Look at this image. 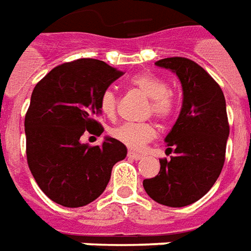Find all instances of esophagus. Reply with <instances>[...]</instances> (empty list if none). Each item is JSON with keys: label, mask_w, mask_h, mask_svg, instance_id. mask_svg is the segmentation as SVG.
I'll return each mask as SVG.
<instances>
[{"label": "esophagus", "mask_w": 251, "mask_h": 251, "mask_svg": "<svg viewBox=\"0 0 251 251\" xmlns=\"http://www.w3.org/2000/svg\"><path fill=\"white\" fill-rule=\"evenodd\" d=\"M127 155H128V158H131V159H136V161L140 159V158H143L142 154H139V152H135V151H128V154H127Z\"/></svg>", "instance_id": "34e87169"}]
</instances>
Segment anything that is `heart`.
Here are the masks:
<instances>
[{
	"label": "heart",
	"mask_w": 251,
	"mask_h": 251,
	"mask_svg": "<svg viewBox=\"0 0 251 251\" xmlns=\"http://www.w3.org/2000/svg\"><path fill=\"white\" fill-rule=\"evenodd\" d=\"M129 83L150 99L149 113H152L161 122H166L172 117L176 108V101L168 90V83L162 78L150 73H140L131 78ZM116 104V96L112 90H105L101 94L100 109L104 116H115ZM111 135L112 138L129 149L139 150L155 136V128L150 123H123L111 129Z\"/></svg>",
	"instance_id": "heart-1"
}]
</instances>
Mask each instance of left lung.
<instances>
[{"mask_svg": "<svg viewBox=\"0 0 251 251\" xmlns=\"http://www.w3.org/2000/svg\"><path fill=\"white\" fill-rule=\"evenodd\" d=\"M181 81L184 100L177 122L165 138L170 159H161L159 173L143 179L147 195L162 205L185 207L200 200L219 177L226 159L230 126L225 94L201 66L174 56L155 62Z\"/></svg>", "mask_w": 251, "mask_h": 251, "instance_id": "left-lung-1", "label": "left lung"}]
</instances>
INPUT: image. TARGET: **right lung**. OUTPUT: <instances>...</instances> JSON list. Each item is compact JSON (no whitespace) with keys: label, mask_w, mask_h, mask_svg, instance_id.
Masks as SVG:
<instances>
[{"label":"right lung","mask_w":251,"mask_h":251,"mask_svg":"<svg viewBox=\"0 0 251 251\" xmlns=\"http://www.w3.org/2000/svg\"><path fill=\"white\" fill-rule=\"evenodd\" d=\"M123 72L99 59L54 67L36 83L26 111V161L46 196L63 207H83L105 191L112 168L127 155L115 138L101 146L81 143L83 134L100 136V99Z\"/></svg>","instance_id":"1"}]
</instances>
